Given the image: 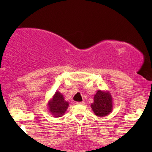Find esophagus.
<instances>
[{"mask_svg": "<svg viewBox=\"0 0 152 152\" xmlns=\"http://www.w3.org/2000/svg\"><path fill=\"white\" fill-rule=\"evenodd\" d=\"M77 104L84 105L85 104V102H77Z\"/></svg>", "mask_w": 152, "mask_h": 152, "instance_id": "esophagus-1", "label": "esophagus"}]
</instances>
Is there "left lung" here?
I'll return each instance as SVG.
<instances>
[{
    "label": "left lung",
    "instance_id": "1",
    "mask_svg": "<svg viewBox=\"0 0 152 152\" xmlns=\"http://www.w3.org/2000/svg\"><path fill=\"white\" fill-rule=\"evenodd\" d=\"M93 112L99 117L107 115L112 111V97L108 92L98 91L94 96V102L91 104Z\"/></svg>",
    "mask_w": 152,
    "mask_h": 152
}]
</instances>
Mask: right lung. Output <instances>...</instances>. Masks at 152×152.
<instances>
[{"label": "right lung", "instance_id": "obj_1", "mask_svg": "<svg viewBox=\"0 0 152 152\" xmlns=\"http://www.w3.org/2000/svg\"><path fill=\"white\" fill-rule=\"evenodd\" d=\"M68 107V102L64 100L63 95L59 92L55 93L53 99L48 104L50 111L56 117H60L63 115Z\"/></svg>", "mask_w": 152, "mask_h": 152}]
</instances>
